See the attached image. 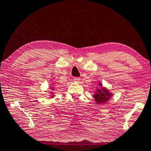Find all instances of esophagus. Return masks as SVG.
<instances>
[{
	"mask_svg": "<svg viewBox=\"0 0 151 151\" xmlns=\"http://www.w3.org/2000/svg\"><path fill=\"white\" fill-rule=\"evenodd\" d=\"M73 80H74V81L76 82V83H79V82H80V81H81V78L79 77H74Z\"/></svg>",
	"mask_w": 151,
	"mask_h": 151,
	"instance_id": "esophagus-1",
	"label": "esophagus"
}]
</instances>
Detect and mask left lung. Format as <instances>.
<instances>
[{"mask_svg":"<svg viewBox=\"0 0 151 151\" xmlns=\"http://www.w3.org/2000/svg\"><path fill=\"white\" fill-rule=\"evenodd\" d=\"M99 85L101 86V88L97 89L98 92L95 94H94V99L97 103H104L109 100L111 96V94L109 93V92L105 88L102 87L101 84H99Z\"/></svg>","mask_w":151,"mask_h":151,"instance_id":"left-lung-1","label":"left lung"}]
</instances>
